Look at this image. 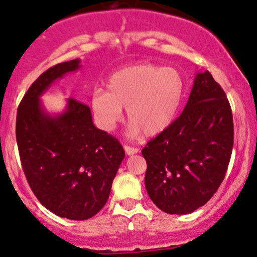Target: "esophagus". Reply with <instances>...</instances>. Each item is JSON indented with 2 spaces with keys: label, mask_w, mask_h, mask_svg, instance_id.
Segmentation results:
<instances>
[{
  "label": "esophagus",
  "mask_w": 257,
  "mask_h": 257,
  "mask_svg": "<svg viewBox=\"0 0 257 257\" xmlns=\"http://www.w3.org/2000/svg\"><path fill=\"white\" fill-rule=\"evenodd\" d=\"M123 149H125L126 154H127V155H134V154H137V153L140 152V149L136 148V147L125 146V147H123Z\"/></svg>",
  "instance_id": "34e87169"
}]
</instances>
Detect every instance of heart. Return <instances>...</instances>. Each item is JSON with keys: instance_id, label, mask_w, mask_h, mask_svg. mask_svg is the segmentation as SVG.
<instances>
[{"instance_id": "b5f03b06", "label": "heart", "mask_w": 257, "mask_h": 257, "mask_svg": "<svg viewBox=\"0 0 257 257\" xmlns=\"http://www.w3.org/2000/svg\"><path fill=\"white\" fill-rule=\"evenodd\" d=\"M183 91V77L177 69L130 65L109 77L106 91L98 88L92 93L91 106L103 131H114L122 117L121 108H126L131 136L142 131L155 136L175 120Z\"/></svg>"}]
</instances>
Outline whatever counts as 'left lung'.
<instances>
[{"mask_svg": "<svg viewBox=\"0 0 257 257\" xmlns=\"http://www.w3.org/2000/svg\"><path fill=\"white\" fill-rule=\"evenodd\" d=\"M233 140L226 93L209 71L198 73L182 114L142 149L153 203L171 215L205 205L223 181Z\"/></svg>", "mask_w": 257, "mask_h": 257, "instance_id": "8db88e82", "label": "left lung"}]
</instances>
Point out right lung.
<instances>
[{
    "mask_svg": "<svg viewBox=\"0 0 257 257\" xmlns=\"http://www.w3.org/2000/svg\"><path fill=\"white\" fill-rule=\"evenodd\" d=\"M80 59L46 70L30 86L17 113V144L31 191L46 209L69 220H88L102 210L125 158L116 138L97 128L91 109L68 98L51 115L40 97L56 80L80 69Z\"/></svg>",
    "mask_w": 257,
    "mask_h": 257,
    "instance_id": "add662e5",
    "label": "right lung"
}]
</instances>
